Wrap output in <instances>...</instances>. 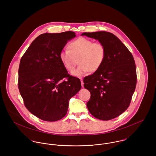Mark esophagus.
<instances>
[{"instance_id":"esophagus-1","label":"esophagus","mask_w":156,"mask_h":156,"mask_svg":"<svg viewBox=\"0 0 156 156\" xmlns=\"http://www.w3.org/2000/svg\"><path fill=\"white\" fill-rule=\"evenodd\" d=\"M80 80H81V84H82V87H83V84H84V83H83V80H82V79H81Z\"/></svg>"}]
</instances>
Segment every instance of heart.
I'll return each instance as SVG.
<instances>
[{
	"label": "heart",
	"instance_id": "1",
	"mask_svg": "<svg viewBox=\"0 0 156 156\" xmlns=\"http://www.w3.org/2000/svg\"><path fill=\"white\" fill-rule=\"evenodd\" d=\"M68 48L60 52L59 59L69 71L74 69L78 59L79 66L71 72L73 76L77 77L85 76L89 71H97L103 64L106 54L104 45L84 37L70 42Z\"/></svg>",
	"mask_w": 156,
	"mask_h": 156
}]
</instances>
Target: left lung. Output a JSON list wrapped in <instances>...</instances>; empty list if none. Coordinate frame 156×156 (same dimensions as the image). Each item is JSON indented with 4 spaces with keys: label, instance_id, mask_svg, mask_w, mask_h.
<instances>
[{
    "label": "left lung",
    "instance_id": "1",
    "mask_svg": "<svg viewBox=\"0 0 156 156\" xmlns=\"http://www.w3.org/2000/svg\"><path fill=\"white\" fill-rule=\"evenodd\" d=\"M105 45V61L97 71L83 79L90 98L87 103L95 118L108 121L122 114L129 106L136 88L137 76L133 56L115 35L105 32H84Z\"/></svg>",
    "mask_w": 156,
    "mask_h": 156
}]
</instances>
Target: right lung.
<instances>
[{
  "mask_svg": "<svg viewBox=\"0 0 156 156\" xmlns=\"http://www.w3.org/2000/svg\"><path fill=\"white\" fill-rule=\"evenodd\" d=\"M74 32L39 35L23 55L19 68L18 87L28 111L45 121L64 118L69 99L81 89L79 79L69 76L59 53Z\"/></svg>",
  "mask_w": 156,
  "mask_h": 156,
  "instance_id": "add662e5",
  "label": "right lung"
}]
</instances>
